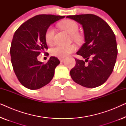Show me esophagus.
<instances>
[{
  "instance_id": "34e87169",
  "label": "esophagus",
  "mask_w": 126,
  "mask_h": 126,
  "mask_svg": "<svg viewBox=\"0 0 126 126\" xmlns=\"http://www.w3.org/2000/svg\"><path fill=\"white\" fill-rule=\"evenodd\" d=\"M58 59H59V60L61 62H63V60H64V58H63V57H59V58H58Z\"/></svg>"
}]
</instances>
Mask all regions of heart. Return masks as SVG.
Segmentation results:
<instances>
[{
    "label": "heart",
    "mask_w": 126,
    "mask_h": 126,
    "mask_svg": "<svg viewBox=\"0 0 126 126\" xmlns=\"http://www.w3.org/2000/svg\"><path fill=\"white\" fill-rule=\"evenodd\" d=\"M60 27L63 30L66 31L69 34H71L74 40L79 41L80 39V35L78 33L79 25L76 22L73 20L66 19L60 23ZM55 29L53 27L50 26L47 29L45 32V40L48 44H51L54 39ZM76 50V47L73 45L62 46L58 45L51 50V53L53 56L57 57H65L70 53H73Z\"/></svg>",
    "instance_id": "1"
}]
</instances>
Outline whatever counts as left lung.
Listing matches in <instances>:
<instances>
[{
  "instance_id": "1",
  "label": "left lung",
  "mask_w": 126,
  "mask_h": 126,
  "mask_svg": "<svg viewBox=\"0 0 126 126\" xmlns=\"http://www.w3.org/2000/svg\"><path fill=\"white\" fill-rule=\"evenodd\" d=\"M66 18L82 26L85 37V43L77 52L85 61L75 58L76 65L70 70V76L84 87H99L107 80L116 63L118 48L115 34L107 23L97 15L89 14Z\"/></svg>"
}]
</instances>
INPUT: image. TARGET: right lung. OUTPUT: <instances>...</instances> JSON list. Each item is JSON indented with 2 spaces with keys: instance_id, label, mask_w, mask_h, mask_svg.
I'll return each mask as SVG.
<instances>
[{
  "instance_id": "1",
  "label": "right lung",
  "mask_w": 126,
  "mask_h": 126,
  "mask_svg": "<svg viewBox=\"0 0 126 126\" xmlns=\"http://www.w3.org/2000/svg\"><path fill=\"white\" fill-rule=\"evenodd\" d=\"M65 16L42 14L29 19L17 29L12 41L10 55L13 69L22 85L35 90L49 84L59 60L50 57L46 63L38 61L41 51L47 49L45 32L50 25Z\"/></svg>"
}]
</instances>
